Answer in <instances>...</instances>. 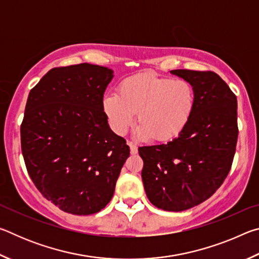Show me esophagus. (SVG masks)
<instances>
[{
    "label": "esophagus",
    "mask_w": 259,
    "mask_h": 259,
    "mask_svg": "<svg viewBox=\"0 0 259 259\" xmlns=\"http://www.w3.org/2000/svg\"><path fill=\"white\" fill-rule=\"evenodd\" d=\"M128 145H129V147H130V153L131 154H137L138 153V147L135 145L134 143H128Z\"/></svg>",
    "instance_id": "1"
}]
</instances>
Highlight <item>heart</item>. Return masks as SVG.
Here are the masks:
<instances>
[{
	"mask_svg": "<svg viewBox=\"0 0 259 259\" xmlns=\"http://www.w3.org/2000/svg\"><path fill=\"white\" fill-rule=\"evenodd\" d=\"M195 94L190 82L138 74L122 81L119 93H107L103 109L116 134L123 135L137 113L138 137L164 142L185 128L194 109Z\"/></svg>",
	"mask_w": 259,
	"mask_h": 259,
	"instance_id": "obj_1",
	"label": "heart"
}]
</instances>
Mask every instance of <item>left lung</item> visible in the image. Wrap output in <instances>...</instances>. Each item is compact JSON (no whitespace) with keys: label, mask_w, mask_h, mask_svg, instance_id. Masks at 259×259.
Masks as SVG:
<instances>
[{"label":"left lung","mask_w":259,"mask_h":259,"mask_svg":"<svg viewBox=\"0 0 259 259\" xmlns=\"http://www.w3.org/2000/svg\"><path fill=\"white\" fill-rule=\"evenodd\" d=\"M170 73L191 83L194 109L178 137L138 152L151 203L165 211H183L209 199L230 172L239 134L238 100L216 73Z\"/></svg>","instance_id":"8db88e82"}]
</instances>
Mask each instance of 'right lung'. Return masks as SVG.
I'll return each instance as SVG.
<instances>
[{
  "label": "right lung",
  "instance_id": "add662e5",
  "mask_svg": "<svg viewBox=\"0 0 259 259\" xmlns=\"http://www.w3.org/2000/svg\"><path fill=\"white\" fill-rule=\"evenodd\" d=\"M113 73L91 64L52 68L28 95L20 126L26 168L41 194L65 212L106 207L130 155L103 109Z\"/></svg>",
  "mask_w": 259,
  "mask_h": 259
}]
</instances>
